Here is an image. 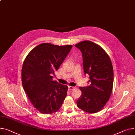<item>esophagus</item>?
Masks as SVG:
<instances>
[{"label":"esophagus","mask_w":135,"mask_h":135,"mask_svg":"<svg viewBox=\"0 0 135 135\" xmlns=\"http://www.w3.org/2000/svg\"><path fill=\"white\" fill-rule=\"evenodd\" d=\"M68 88H69V90H73V89L75 88V87H73V86H68Z\"/></svg>","instance_id":"esophagus-1"}]
</instances>
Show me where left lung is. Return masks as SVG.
Returning a JSON list of instances; mask_svg holds the SVG:
<instances>
[{
    "label": "left lung",
    "mask_w": 135,
    "mask_h": 135,
    "mask_svg": "<svg viewBox=\"0 0 135 135\" xmlns=\"http://www.w3.org/2000/svg\"><path fill=\"white\" fill-rule=\"evenodd\" d=\"M83 55L85 75L89 76L90 85L80 87L82 92L76 102L79 109L88 113L100 111L109 100L113 84L111 61L105 50L98 44L84 41L75 45Z\"/></svg>",
    "instance_id": "8db88e82"
}]
</instances>
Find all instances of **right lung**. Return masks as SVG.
Here are the masks:
<instances>
[{"mask_svg":"<svg viewBox=\"0 0 135 135\" xmlns=\"http://www.w3.org/2000/svg\"><path fill=\"white\" fill-rule=\"evenodd\" d=\"M71 45L42 43L33 48L25 59L22 69L24 91L33 106L48 114L58 111L67 95L68 87L53 81L52 75L64 61Z\"/></svg>","mask_w":135,"mask_h":135,"instance_id":"obj_1","label":"right lung"}]
</instances>
